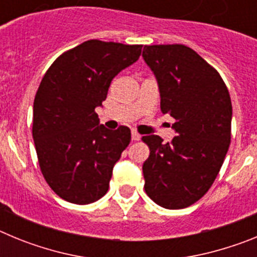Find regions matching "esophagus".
<instances>
[{"label": "esophagus", "instance_id": "34e87169", "mask_svg": "<svg viewBox=\"0 0 257 257\" xmlns=\"http://www.w3.org/2000/svg\"><path fill=\"white\" fill-rule=\"evenodd\" d=\"M140 138H142V135H140V134L136 133L135 130H134L133 133H131V139H133L134 142H136V140H140Z\"/></svg>", "mask_w": 257, "mask_h": 257}]
</instances>
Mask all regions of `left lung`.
Instances as JSON below:
<instances>
[{
    "label": "left lung",
    "mask_w": 257,
    "mask_h": 257,
    "mask_svg": "<svg viewBox=\"0 0 257 257\" xmlns=\"http://www.w3.org/2000/svg\"><path fill=\"white\" fill-rule=\"evenodd\" d=\"M143 58L158 82L161 110L175 118L176 131L171 143L142 138L151 151L143 165L145 193L161 207H189L210 189L229 149L230 95L219 72L185 45L144 46Z\"/></svg>",
    "instance_id": "8db88e82"
}]
</instances>
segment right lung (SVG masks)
I'll return each mask as SVG.
<instances>
[{"instance_id": "obj_1", "label": "right lung", "mask_w": 257, "mask_h": 257, "mask_svg": "<svg viewBox=\"0 0 257 257\" xmlns=\"http://www.w3.org/2000/svg\"><path fill=\"white\" fill-rule=\"evenodd\" d=\"M142 47L86 41L63 52L41 81L32 135L45 180L67 202L88 205L108 192L131 131L105 128L95 108L106 99L112 79L139 59Z\"/></svg>"}]
</instances>
